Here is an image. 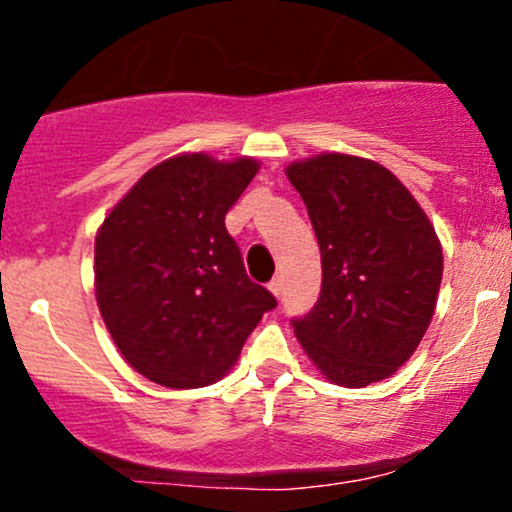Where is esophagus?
I'll list each match as a JSON object with an SVG mask.
<instances>
[{
  "instance_id": "obj_1",
  "label": "esophagus",
  "mask_w": 512,
  "mask_h": 512,
  "mask_svg": "<svg viewBox=\"0 0 512 512\" xmlns=\"http://www.w3.org/2000/svg\"><path fill=\"white\" fill-rule=\"evenodd\" d=\"M281 289H284V281H281V276H274V279L269 281V291H272L274 296L279 298L281 296Z\"/></svg>"
}]
</instances>
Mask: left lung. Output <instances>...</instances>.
Segmentation results:
<instances>
[{"label": "left lung", "instance_id": "8db88e82", "mask_svg": "<svg viewBox=\"0 0 512 512\" xmlns=\"http://www.w3.org/2000/svg\"><path fill=\"white\" fill-rule=\"evenodd\" d=\"M320 245L322 289L293 332L334 385L366 387L409 361L431 325L443 250L431 221L390 170L320 154L286 168Z\"/></svg>", "mask_w": 512, "mask_h": 512}]
</instances>
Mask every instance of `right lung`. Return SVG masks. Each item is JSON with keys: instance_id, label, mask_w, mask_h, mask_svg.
Segmentation results:
<instances>
[{"instance_id": "add662e5", "label": "right lung", "mask_w": 512, "mask_h": 512, "mask_svg": "<svg viewBox=\"0 0 512 512\" xmlns=\"http://www.w3.org/2000/svg\"><path fill=\"white\" fill-rule=\"evenodd\" d=\"M257 170L255 158L173 156L134 182L98 228V308L144 378L170 390L216 383L276 305L245 274L223 223Z\"/></svg>"}]
</instances>
